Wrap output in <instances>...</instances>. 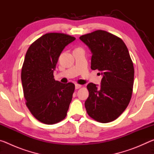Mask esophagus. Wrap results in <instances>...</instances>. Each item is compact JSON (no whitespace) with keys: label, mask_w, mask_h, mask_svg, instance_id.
<instances>
[{"label":"esophagus","mask_w":154,"mask_h":154,"mask_svg":"<svg viewBox=\"0 0 154 154\" xmlns=\"http://www.w3.org/2000/svg\"><path fill=\"white\" fill-rule=\"evenodd\" d=\"M82 88V85H79V84H75V89H79V88Z\"/></svg>","instance_id":"1"}]
</instances>
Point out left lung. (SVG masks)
<instances>
[{"mask_svg": "<svg viewBox=\"0 0 154 154\" xmlns=\"http://www.w3.org/2000/svg\"><path fill=\"white\" fill-rule=\"evenodd\" d=\"M79 38L92 54L91 69L98 70L103 75L100 88L93 83L87 85L89 96L85 102V109L94 120L108 123L118 118L130 103L133 63L126 44L113 34L98 30Z\"/></svg>", "mask_w": 154, "mask_h": 154, "instance_id": "8db88e82", "label": "left lung"}]
</instances>
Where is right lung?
I'll list each match as a JSON object with an SVG mask.
<instances>
[{
  "label": "right lung",
  "instance_id": "1",
  "mask_svg": "<svg viewBox=\"0 0 154 154\" xmlns=\"http://www.w3.org/2000/svg\"><path fill=\"white\" fill-rule=\"evenodd\" d=\"M75 40L66 34L47 33L31 44L26 54L21 73L26 105L43 124H56L66 116L75 85L56 81L54 71L62 51Z\"/></svg>",
  "mask_w": 154,
  "mask_h": 154
}]
</instances>
